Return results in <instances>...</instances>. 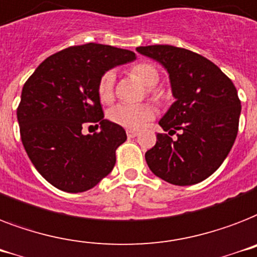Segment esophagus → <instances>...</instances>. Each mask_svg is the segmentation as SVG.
Here are the masks:
<instances>
[{"instance_id":"esophagus-1","label":"esophagus","mask_w":257,"mask_h":257,"mask_svg":"<svg viewBox=\"0 0 257 257\" xmlns=\"http://www.w3.org/2000/svg\"><path fill=\"white\" fill-rule=\"evenodd\" d=\"M126 134L128 138H135L137 135H138V131H135V130H127L126 131Z\"/></svg>"}]
</instances>
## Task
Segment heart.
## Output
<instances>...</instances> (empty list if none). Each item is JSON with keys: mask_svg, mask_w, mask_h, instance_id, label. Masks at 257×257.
Returning <instances> with one entry per match:
<instances>
[{"mask_svg": "<svg viewBox=\"0 0 257 257\" xmlns=\"http://www.w3.org/2000/svg\"><path fill=\"white\" fill-rule=\"evenodd\" d=\"M131 75L137 78L142 85L147 89H154L159 83L161 74L153 63L142 62L131 69ZM115 74L107 71L100 77L98 82V96L103 103H108L114 96ZM155 115L154 108L150 104H126L119 103L108 110V119L118 126L130 130H139L151 120Z\"/></svg>", "mask_w": 257, "mask_h": 257, "instance_id": "heart-1", "label": "heart"}]
</instances>
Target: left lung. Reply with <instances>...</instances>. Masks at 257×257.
I'll use <instances>...</instances> for the list:
<instances>
[{"label": "left lung", "instance_id": "8db88e82", "mask_svg": "<svg viewBox=\"0 0 257 257\" xmlns=\"http://www.w3.org/2000/svg\"><path fill=\"white\" fill-rule=\"evenodd\" d=\"M137 51L167 70L175 102L159 120L167 134L146 153L150 170L175 186H191L212 175L235 143L241 111L232 81L210 59L171 45ZM176 131L178 139L169 137Z\"/></svg>", "mask_w": 257, "mask_h": 257}]
</instances>
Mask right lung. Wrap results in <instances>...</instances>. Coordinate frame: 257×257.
<instances>
[{"label": "right lung", "mask_w": 257, "mask_h": 257, "mask_svg": "<svg viewBox=\"0 0 257 257\" xmlns=\"http://www.w3.org/2000/svg\"><path fill=\"white\" fill-rule=\"evenodd\" d=\"M135 58L134 51L108 45L71 46L45 59L24 85L17 108L22 145L37 171L58 190L83 192L112 171L115 150L127 135L104 119L98 82ZM85 122H96L101 131L83 136Z\"/></svg>", "instance_id": "right-lung-1"}]
</instances>
